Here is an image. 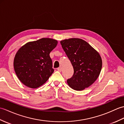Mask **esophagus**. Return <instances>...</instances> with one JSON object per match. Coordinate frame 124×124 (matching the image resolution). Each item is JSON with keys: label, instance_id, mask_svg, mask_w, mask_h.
<instances>
[{"label": "esophagus", "instance_id": "esophagus-1", "mask_svg": "<svg viewBox=\"0 0 124 124\" xmlns=\"http://www.w3.org/2000/svg\"><path fill=\"white\" fill-rule=\"evenodd\" d=\"M62 70V67H59V68H57V70L59 71H60V72Z\"/></svg>", "mask_w": 124, "mask_h": 124}]
</instances>
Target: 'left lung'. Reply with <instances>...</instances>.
I'll use <instances>...</instances> for the list:
<instances>
[{
    "mask_svg": "<svg viewBox=\"0 0 124 124\" xmlns=\"http://www.w3.org/2000/svg\"><path fill=\"white\" fill-rule=\"evenodd\" d=\"M73 68L67 83L71 88L81 91L93 84L101 71L102 62L99 53L83 39L71 38L60 41Z\"/></svg>",
    "mask_w": 124,
    "mask_h": 124,
    "instance_id": "left-lung-1",
    "label": "left lung"
}]
</instances>
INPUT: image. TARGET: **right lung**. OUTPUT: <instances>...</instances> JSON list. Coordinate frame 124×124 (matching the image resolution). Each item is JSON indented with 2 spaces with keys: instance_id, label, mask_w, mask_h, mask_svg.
<instances>
[{
  "instance_id": "add662e5",
  "label": "right lung",
  "mask_w": 124,
  "mask_h": 124,
  "mask_svg": "<svg viewBox=\"0 0 124 124\" xmlns=\"http://www.w3.org/2000/svg\"><path fill=\"white\" fill-rule=\"evenodd\" d=\"M57 44L56 40L44 38L28 43L18 49L14 57V68L24 85L37 88L48 79L54 71L49 54Z\"/></svg>"
}]
</instances>
